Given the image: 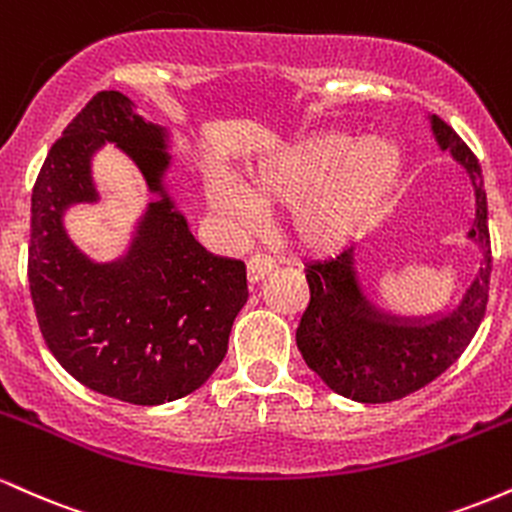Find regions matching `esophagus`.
<instances>
[{
	"instance_id": "34e87169",
	"label": "esophagus",
	"mask_w": 512,
	"mask_h": 512,
	"mask_svg": "<svg viewBox=\"0 0 512 512\" xmlns=\"http://www.w3.org/2000/svg\"><path fill=\"white\" fill-rule=\"evenodd\" d=\"M274 267H276V264H274L272 257H267V255L250 257V262H248V281H250L252 286L260 284L264 276L274 272Z\"/></svg>"
}]
</instances>
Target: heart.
Wrapping results in <instances>:
<instances>
[{
	"mask_svg": "<svg viewBox=\"0 0 512 512\" xmlns=\"http://www.w3.org/2000/svg\"><path fill=\"white\" fill-rule=\"evenodd\" d=\"M402 166V149L383 134L356 139L322 132L262 158L243 190L211 182L209 204L250 223L257 207H293L308 199L293 221L298 240L310 250H334L380 214Z\"/></svg>",
	"mask_w": 512,
	"mask_h": 512,
	"instance_id": "b5f03b06",
	"label": "heart"
}]
</instances>
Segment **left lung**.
<instances>
[{
  "mask_svg": "<svg viewBox=\"0 0 512 512\" xmlns=\"http://www.w3.org/2000/svg\"><path fill=\"white\" fill-rule=\"evenodd\" d=\"M440 151L460 163L474 190V219L464 238L479 248L477 272L443 310L407 315L387 310L363 284V248L308 267L310 303L296 344L308 368L332 392L363 404L402 399L445 373L477 334L489 301L491 243L486 192L477 156L436 115H428Z\"/></svg>",
  "mask_w": 512,
  "mask_h": 512,
  "instance_id": "obj_1",
  "label": "left lung"
}]
</instances>
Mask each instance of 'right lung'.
<instances>
[{
  "label": "right lung",
  "mask_w": 512,
  "mask_h": 512,
  "mask_svg": "<svg viewBox=\"0 0 512 512\" xmlns=\"http://www.w3.org/2000/svg\"><path fill=\"white\" fill-rule=\"evenodd\" d=\"M115 143L155 197L115 261L86 256L63 226L76 203H97L92 156ZM173 132L101 91L52 144L31 197L28 284L52 356L88 390L120 402H173L209 380L248 301L245 264L211 255L168 190Z\"/></svg>",
  "instance_id": "obj_1"
}]
</instances>
